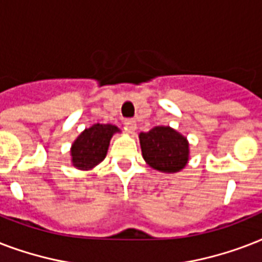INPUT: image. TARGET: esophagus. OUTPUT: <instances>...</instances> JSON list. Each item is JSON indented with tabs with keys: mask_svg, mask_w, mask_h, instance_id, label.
Wrapping results in <instances>:
<instances>
[{
	"mask_svg": "<svg viewBox=\"0 0 262 262\" xmlns=\"http://www.w3.org/2000/svg\"><path fill=\"white\" fill-rule=\"evenodd\" d=\"M125 125H126L127 130L130 132V133H133V132L136 130V126H137V125H136L135 119H132V118L125 119Z\"/></svg>",
	"mask_w": 262,
	"mask_h": 262,
	"instance_id": "esophagus-1",
	"label": "esophagus"
}]
</instances>
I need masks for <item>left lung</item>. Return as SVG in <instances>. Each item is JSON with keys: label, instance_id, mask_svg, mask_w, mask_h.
Instances as JSON below:
<instances>
[{"label": "left lung", "instance_id": "1", "mask_svg": "<svg viewBox=\"0 0 262 262\" xmlns=\"http://www.w3.org/2000/svg\"><path fill=\"white\" fill-rule=\"evenodd\" d=\"M144 160L158 171L174 174L189 160V143L185 136L170 126H155L139 136Z\"/></svg>", "mask_w": 262, "mask_h": 262}]
</instances>
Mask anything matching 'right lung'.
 I'll list each match as a JSON object with an SVG mask.
<instances>
[{
  "mask_svg": "<svg viewBox=\"0 0 262 262\" xmlns=\"http://www.w3.org/2000/svg\"><path fill=\"white\" fill-rule=\"evenodd\" d=\"M119 132L118 126L111 123H95L81 132L72 144V164L79 170H91L98 166L107 155L113 135Z\"/></svg>",
  "mask_w": 262,
  "mask_h": 262,
  "instance_id": "right-lung-1",
  "label": "right lung"
}]
</instances>
